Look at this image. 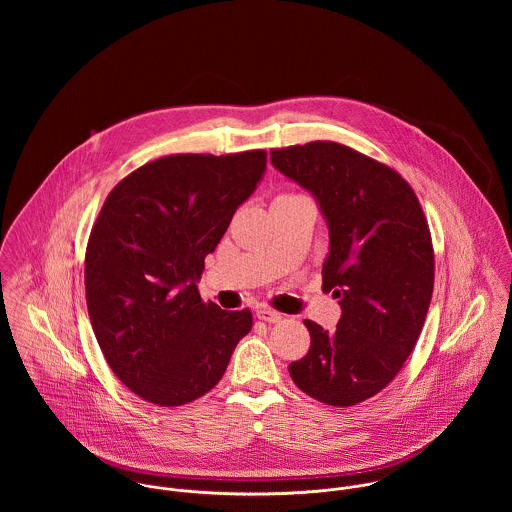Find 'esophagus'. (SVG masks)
<instances>
[{
  "label": "esophagus",
  "mask_w": 512,
  "mask_h": 512,
  "mask_svg": "<svg viewBox=\"0 0 512 512\" xmlns=\"http://www.w3.org/2000/svg\"><path fill=\"white\" fill-rule=\"evenodd\" d=\"M256 317L262 319V321H266V323H280V321L284 319L278 311H272V309H260V311L256 313Z\"/></svg>",
  "instance_id": "obj_1"
}]
</instances>
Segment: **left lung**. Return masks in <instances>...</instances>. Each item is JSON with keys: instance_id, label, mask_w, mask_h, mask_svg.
<instances>
[{"instance_id": "left-lung-1", "label": "left lung", "mask_w": 512, "mask_h": 512, "mask_svg": "<svg viewBox=\"0 0 512 512\" xmlns=\"http://www.w3.org/2000/svg\"><path fill=\"white\" fill-rule=\"evenodd\" d=\"M272 165L309 191L329 228L323 290L339 297L335 331L305 321L309 353L292 380L329 406L380 392L410 357L434 292V248L412 187L390 167L333 142L272 149Z\"/></svg>"}]
</instances>
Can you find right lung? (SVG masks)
Here are the masks:
<instances>
[{
  "mask_svg": "<svg viewBox=\"0 0 512 512\" xmlns=\"http://www.w3.org/2000/svg\"><path fill=\"white\" fill-rule=\"evenodd\" d=\"M266 173V153L169 155L122 179L90 232L88 317L114 374L157 406L217 386L252 313L203 303L199 280L236 209Z\"/></svg>",
  "mask_w": 512,
  "mask_h": 512,
  "instance_id": "1",
  "label": "right lung"
}]
</instances>
